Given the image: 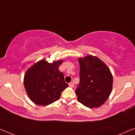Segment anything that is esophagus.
I'll list each match as a JSON object with an SVG mask.
<instances>
[{"instance_id": "1", "label": "esophagus", "mask_w": 135, "mask_h": 135, "mask_svg": "<svg viewBox=\"0 0 135 135\" xmlns=\"http://www.w3.org/2000/svg\"><path fill=\"white\" fill-rule=\"evenodd\" d=\"M68 85H69V86H70V87H73L74 86V83H73V82H71V83H70L69 84H68Z\"/></svg>"}]
</instances>
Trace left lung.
Instances as JSON below:
<instances>
[{
  "instance_id": "1",
  "label": "left lung",
  "mask_w": 135,
  "mask_h": 135,
  "mask_svg": "<svg viewBox=\"0 0 135 135\" xmlns=\"http://www.w3.org/2000/svg\"><path fill=\"white\" fill-rule=\"evenodd\" d=\"M79 81L75 92L78 100L90 108L105 103L113 88V75L105 62L97 56L89 55L78 59Z\"/></svg>"
}]
</instances>
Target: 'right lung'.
<instances>
[{
    "mask_svg": "<svg viewBox=\"0 0 135 135\" xmlns=\"http://www.w3.org/2000/svg\"><path fill=\"white\" fill-rule=\"evenodd\" d=\"M64 60L49 63L42 59L26 71L24 85L29 98L37 105L46 106L60 98L62 92L68 86L59 67Z\"/></svg>",
    "mask_w": 135,
    "mask_h": 135,
    "instance_id": "1",
    "label": "right lung"
}]
</instances>
